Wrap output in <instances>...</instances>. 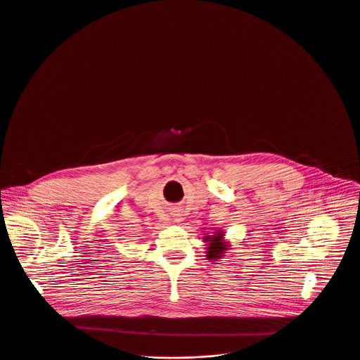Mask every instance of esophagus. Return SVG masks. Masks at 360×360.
I'll list each match as a JSON object with an SVG mask.
<instances>
[{
  "label": "esophagus",
  "instance_id": "obj_1",
  "mask_svg": "<svg viewBox=\"0 0 360 360\" xmlns=\"http://www.w3.org/2000/svg\"><path fill=\"white\" fill-rule=\"evenodd\" d=\"M172 217H173V220H174V221L180 223V221L183 220V212H181V210H179V208L173 210V212H172Z\"/></svg>",
  "mask_w": 360,
  "mask_h": 360
}]
</instances>
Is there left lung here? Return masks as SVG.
I'll use <instances>...</instances> for the list:
<instances>
[{"label": "left lung", "mask_w": 360, "mask_h": 360, "mask_svg": "<svg viewBox=\"0 0 360 360\" xmlns=\"http://www.w3.org/2000/svg\"><path fill=\"white\" fill-rule=\"evenodd\" d=\"M224 233L223 231H215L214 236H205L204 241L207 243V258L211 261H215L223 257L224 251L229 250L227 243L223 240Z\"/></svg>", "instance_id": "8db88e82"}]
</instances>
